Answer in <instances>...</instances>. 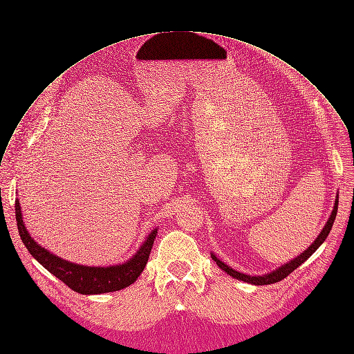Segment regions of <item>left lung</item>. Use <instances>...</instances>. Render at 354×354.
<instances>
[{
  "label": "left lung",
  "mask_w": 354,
  "mask_h": 354,
  "mask_svg": "<svg viewBox=\"0 0 354 354\" xmlns=\"http://www.w3.org/2000/svg\"><path fill=\"white\" fill-rule=\"evenodd\" d=\"M337 206H339V199H336V202H335V209H333V212H332L330 218H328V221H327L326 226L323 227V230L320 232V234H319V236L316 238V241L309 246V249H306L301 254H299L297 257H295L292 262H289V263L283 265V266L279 268V269H276L274 272H272V273H269V274H265V276H249V274H245V273L236 272V270H233L232 268L226 266L223 262H221V261H219V259H218L215 254H212V259H214V261L216 262V265H218L222 270H225L227 274L233 276L234 279H239V280L248 281V283L257 285V286L276 283V281L283 280L286 276H289V274H290L295 269H297L303 262L308 261V259H309V257H310V256L317 250V248H319V246L326 241L327 234L330 233L332 226H333V222H335V219H336V215H337Z\"/></svg>",
  "instance_id": "left-lung-1"
}]
</instances>
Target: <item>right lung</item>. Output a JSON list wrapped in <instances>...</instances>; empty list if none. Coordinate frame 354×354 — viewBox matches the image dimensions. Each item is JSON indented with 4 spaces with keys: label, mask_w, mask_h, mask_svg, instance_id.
Returning a JSON list of instances; mask_svg holds the SVG:
<instances>
[{
    "label": "right lung",
    "mask_w": 354,
    "mask_h": 354,
    "mask_svg": "<svg viewBox=\"0 0 354 354\" xmlns=\"http://www.w3.org/2000/svg\"><path fill=\"white\" fill-rule=\"evenodd\" d=\"M15 219L21 241L26 245L28 252L46 270L64 281L69 289L81 295H101L116 292L132 285L148 263L153 239L158 233L155 229L129 262L109 268H91L64 261V259L54 256L48 250L37 245V242L28 234L26 226H24L18 201H15Z\"/></svg>",
    "instance_id": "add662e5"
}]
</instances>
